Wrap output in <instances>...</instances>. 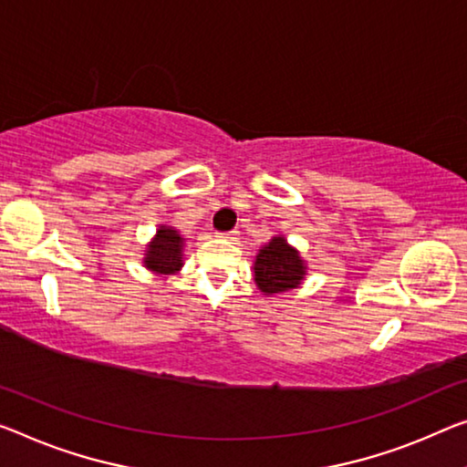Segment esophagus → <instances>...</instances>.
I'll list each match as a JSON object with an SVG mask.
<instances>
[{
    "label": "esophagus",
    "mask_w": 467,
    "mask_h": 467,
    "mask_svg": "<svg viewBox=\"0 0 467 467\" xmlns=\"http://www.w3.org/2000/svg\"><path fill=\"white\" fill-rule=\"evenodd\" d=\"M217 238L221 240H238V232H225V234H217Z\"/></svg>",
    "instance_id": "obj_1"
}]
</instances>
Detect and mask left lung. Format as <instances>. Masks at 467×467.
Segmentation results:
<instances>
[{"label":"left lung","instance_id":"1","mask_svg":"<svg viewBox=\"0 0 467 467\" xmlns=\"http://www.w3.org/2000/svg\"><path fill=\"white\" fill-rule=\"evenodd\" d=\"M306 261L284 235H274L261 246L253 263L256 288L263 294H282L298 288L306 277Z\"/></svg>","mask_w":467,"mask_h":467}]
</instances>
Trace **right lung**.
I'll return each mask as SVG.
<instances>
[{
    "instance_id": "1",
    "label": "right lung",
    "mask_w": 467,
    "mask_h": 467,
    "mask_svg": "<svg viewBox=\"0 0 467 467\" xmlns=\"http://www.w3.org/2000/svg\"><path fill=\"white\" fill-rule=\"evenodd\" d=\"M183 235L173 225L161 223L154 238L146 244V250H143V267L161 277L179 274L183 267Z\"/></svg>"
}]
</instances>
